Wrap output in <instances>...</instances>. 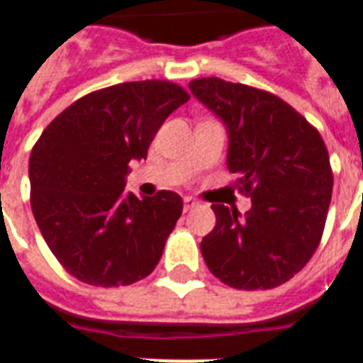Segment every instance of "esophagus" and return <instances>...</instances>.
<instances>
[{
    "mask_svg": "<svg viewBox=\"0 0 363 363\" xmlns=\"http://www.w3.org/2000/svg\"><path fill=\"white\" fill-rule=\"evenodd\" d=\"M196 206H198V200H194V198H184V211H190V209H194Z\"/></svg>",
    "mask_w": 363,
    "mask_h": 363,
    "instance_id": "esophagus-1",
    "label": "esophagus"
}]
</instances>
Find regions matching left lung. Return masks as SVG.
Here are the masks:
<instances>
[{"instance_id":"1","label":"left lung","mask_w":363,"mask_h":363,"mask_svg":"<svg viewBox=\"0 0 363 363\" xmlns=\"http://www.w3.org/2000/svg\"><path fill=\"white\" fill-rule=\"evenodd\" d=\"M190 90L229 130L227 167L252 209L213 203L216 227L202 256L221 283L267 291L302 269L323 236L333 171L318 128L294 107L259 88L206 77Z\"/></svg>"}]
</instances>
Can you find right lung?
<instances>
[{
    "mask_svg": "<svg viewBox=\"0 0 363 363\" xmlns=\"http://www.w3.org/2000/svg\"><path fill=\"white\" fill-rule=\"evenodd\" d=\"M190 99L169 80H138L77 99L45 127L28 161L38 229L72 277L125 286L160 264L182 198L125 194L128 163L147 155L163 121Z\"/></svg>",
    "mask_w": 363,
    "mask_h": 363,
    "instance_id": "1",
    "label": "right lung"
}]
</instances>
